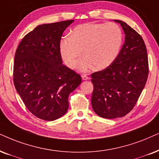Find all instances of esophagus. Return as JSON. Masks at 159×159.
<instances>
[{"label":"esophagus","mask_w":159,"mask_h":159,"mask_svg":"<svg viewBox=\"0 0 159 159\" xmlns=\"http://www.w3.org/2000/svg\"><path fill=\"white\" fill-rule=\"evenodd\" d=\"M81 78H82V80H84V81H86V80H88L89 78L87 75H82Z\"/></svg>","instance_id":"obj_1"}]
</instances>
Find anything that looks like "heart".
<instances>
[{
	"label": "heart",
	"mask_w": 159,
	"mask_h": 159,
	"mask_svg": "<svg viewBox=\"0 0 159 159\" xmlns=\"http://www.w3.org/2000/svg\"><path fill=\"white\" fill-rule=\"evenodd\" d=\"M122 43V30L116 23H85L61 40L60 53L66 65L75 68L84 49L79 69L84 72L94 65L95 70H103L113 63Z\"/></svg>",
	"instance_id": "heart-1"
}]
</instances>
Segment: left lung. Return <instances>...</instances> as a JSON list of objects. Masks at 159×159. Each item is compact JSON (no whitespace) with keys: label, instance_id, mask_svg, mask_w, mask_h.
<instances>
[{"label":"left lung","instance_id":"8db88e82","mask_svg":"<svg viewBox=\"0 0 159 159\" xmlns=\"http://www.w3.org/2000/svg\"><path fill=\"white\" fill-rule=\"evenodd\" d=\"M125 43L111 65L91 75L92 106L106 119L122 117L133 109L148 80V58L142 37L121 20Z\"/></svg>","mask_w":159,"mask_h":159}]
</instances>
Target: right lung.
<instances>
[{"label":"right lung","instance_id":"right-lung-1","mask_svg":"<svg viewBox=\"0 0 159 159\" xmlns=\"http://www.w3.org/2000/svg\"><path fill=\"white\" fill-rule=\"evenodd\" d=\"M74 20L43 24L23 38L16 50L13 81L26 108L46 121L67 111L68 97L80 84L79 74L62 64L60 41Z\"/></svg>","mask_w":159,"mask_h":159}]
</instances>
